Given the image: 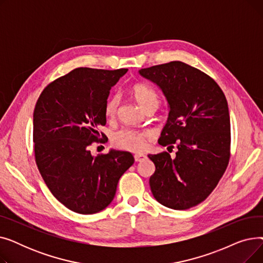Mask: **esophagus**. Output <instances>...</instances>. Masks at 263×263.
Segmentation results:
<instances>
[{"mask_svg":"<svg viewBox=\"0 0 263 263\" xmlns=\"http://www.w3.org/2000/svg\"><path fill=\"white\" fill-rule=\"evenodd\" d=\"M134 159H135L136 162H142V161L147 159V156H145V155H135Z\"/></svg>","mask_w":263,"mask_h":263,"instance_id":"obj_1","label":"esophagus"}]
</instances>
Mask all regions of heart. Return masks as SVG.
<instances>
[{
    "label": "heart",
    "mask_w": 263,
    "mask_h": 263,
    "mask_svg": "<svg viewBox=\"0 0 263 263\" xmlns=\"http://www.w3.org/2000/svg\"><path fill=\"white\" fill-rule=\"evenodd\" d=\"M132 95L135 101L140 104L143 109H146L150 105L159 104V97L157 92L145 84H136L132 88ZM120 104L119 95H114L106 101L105 114L109 117L116 115ZM151 139L149 131H134L131 129H121L113 136V143L116 147L140 153L146 148L147 141Z\"/></svg>",
    "instance_id": "obj_1"
}]
</instances>
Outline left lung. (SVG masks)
<instances>
[{"mask_svg":"<svg viewBox=\"0 0 263 263\" xmlns=\"http://www.w3.org/2000/svg\"><path fill=\"white\" fill-rule=\"evenodd\" d=\"M141 77L156 84L170 113L159 144L174 147L176 158L148 155L156 172L149 184L154 197L174 210L190 209L210 195L230 156V117L217 83L198 69L175 61L144 68Z\"/></svg>","mask_w":263,"mask_h":263,"instance_id":"8db88e82","label":"left lung"}]
</instances>
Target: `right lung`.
Wrapping results in <instances>:
<instances>
[{
  "label": "right lung",
  "mask_w": 263,
  "mask_h": 263,
  "mask_svg": "<svg viewBox=\"0 0 263 263\" xmlns=\"http://www.w3.org/2000/svg\"><path fill=\"white\" fill-rule=\"evenodd\" d=\"M128 69L77 68L41 92L34 109L33 141L39 173L54 197L80 214L112 202L120 177L134 158L110 149L93 157L88 147L106 123L109 90ZM103 136V134H102Z\"/></svg>",
  "instance_id": "right-lung-1"
}]
</instances>
